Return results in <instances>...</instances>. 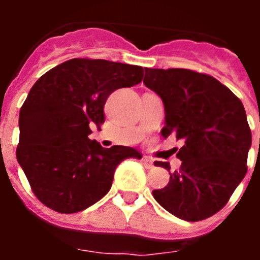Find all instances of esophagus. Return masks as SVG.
<instances>
[{"label": "esophagus", "instance_id": "1", "mask_svg": "<svg viewBox=\"0 0 260 260\" xmlns=\"http://www.w3.org/2000/svg\"><path fill=\"white\" fill-rule=\"evenodd\" d=\"M142 162H143V165L147 168V169L153 168V160L151 157H148V156H144V157L142 158Z\"/></svg>", "mask_w": 260, "mask_h": 260}]
</instances>
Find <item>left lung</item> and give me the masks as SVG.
Returning <instances> with one entry per match:
<instances>
[{"label": "left lung", "mask_w": 260, "mask_h": 260, "mask_svg": "<svg viewBox=\"0 0 260 260\" xmlns=\"http://www.w3.org/2000/svg\"><path fill=\"white\" fill-rule=\"evenodd\" d=\"M143 83L164 103L162 137L185 142L169 162L171 180L152 195L162 208L186 221H201L219 212L247 172L251 130L240 99L208 74L189 69H146Z\"/></svg>", "instance_id": "8db88e82"}]
</instances>
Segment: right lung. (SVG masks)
I'll return each mask as SVG.
<instances>
[{"label":"right lung","mask_w":260,"mask_h":260,"mask_svg":"<svg viewBox=\"0 0 260 260\" xmlns=\"http://www.w3.org/2000/svg\"><path fill=\"white\" fill-rule=\"evenodd\" d=\"M143 75L142 66L73 58L32 86L20 108L17 158L41 203L59 213L86 210L109 191L119 162L142 158L135 148H104L88 135L104 123L108 96Z\"/></svg>","instance_id":"add662e5"}]
</instances>
